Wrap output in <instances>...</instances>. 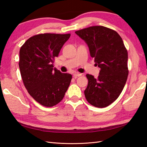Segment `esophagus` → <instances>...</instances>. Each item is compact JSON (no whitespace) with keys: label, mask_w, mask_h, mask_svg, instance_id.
Here are the masks:
<instances>
[{"label":"esophagus","mask_w":147,"mask_h":147,"mask_svg":"<svg viewBox=\"0 0 147 147\" xmlns=\"http://www.w3.org/2000/svg\"><path fill=\"white\" fill-rule=\"evenodd\" d=\"M74 77H80V76H82V74H80V73H78V72H75V73H74Z\"/></svg>","instance_id":"34e87169"}]
</instances>
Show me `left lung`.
Masks as SVG:
<instances>
[{
	"instance_id": "obj_1",
	"label": "left lung",
	"mask_w": 147,
	"mask_h": 147,
	"mask_svg": "<svg viewBox=\"0 0 147 147\" xmlns=\"http://www.w3.org/2000/svg\"><path fill=\"white\" fill-rule=\"evenodd\" d=\"M89 47L90 55L100 70L97 78L86 74L87 101L98 108L109 106L117 100L125 85L129 70L127 51L116 31L94 26L75 31Z\"/></svg>"
}]
</instances>
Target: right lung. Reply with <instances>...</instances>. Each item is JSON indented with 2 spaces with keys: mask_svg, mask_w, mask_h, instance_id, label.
<instances>
[{
  "mask_svg": "<svg viewBox=\"0 0 147 147\" xmlns=\"http://www.w3.org/2000/svg\"><path fill=\"white\" fill-rule=\"evenodd\" d=\"M70 36L40 34L30 37L20 48L19 67L24 85L35 101L47 107L63 100L72 78L53 69L55 58Z\"/></svg>",
  "mask_w": 147,
  "mask_h": 147,
  "instance_id": "obj_1",
  "label": "right lung"
}]
</instances>
